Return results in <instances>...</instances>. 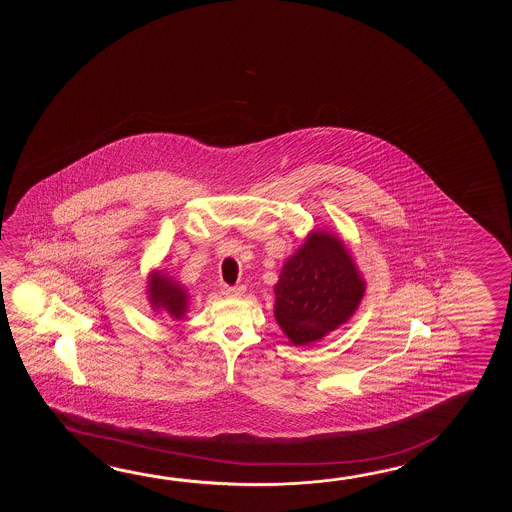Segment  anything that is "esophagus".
<instances>
[{"label": "esophagus", "instance_id": "1", "mask_svg": "<svg viewBox=\"0 0 512 512\" xmlns=\"http://www.w3.org/2000/svg\"><path fill=\"white\" fill-rule=\"evenodd\" d=\"M221 293L225 294L227 298H240L245 294V287L243 285H234V287H223V291Z\"/></svg>", "mask_w": 512, "mask_h": 512}]
</instances>
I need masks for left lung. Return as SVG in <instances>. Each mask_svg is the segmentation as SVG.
Returning a JSON list of instances; mask_svg holds the SVG:
<instances>
[{"instance_id": "8db88e82", "label": "left lung", "mask_w": 512, "mask_h": 512, "mask_svg": "<svg viewBox=\"0 0 512 512\" xmlns=\"http://www.w3.org/2000/svg\"><path fill=\"white\" fill-rule=\"evenodd\" d=\"M366 293L346 243L313 229L283 263L274 285V318L294 346H309L344 326Z\"/></svg>"}]
</instances>
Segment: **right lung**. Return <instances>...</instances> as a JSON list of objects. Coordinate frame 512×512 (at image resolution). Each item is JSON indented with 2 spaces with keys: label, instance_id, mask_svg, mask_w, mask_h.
<instances>
[{
  "label": "right lung",
  "instance_id": "right-lung-1",
  "mask_svg": "<svg viewBox=\"0 0 512 512\" xmlns=\"http://www.w3.org/2000/svg\"><path fill=\"white\" fill-rule=\"evenodd\" d=\"M146 294H148L150 307L157 315L170 316L172 320H183L188 313V307H190L188 289L168 272L161 269L150 272Z\"/></svg>",
  "mask_w": 512,
  "mask_h": 512
}]
</instances>
